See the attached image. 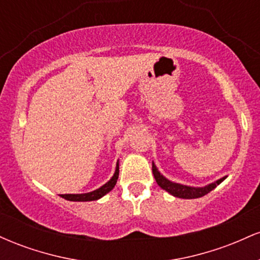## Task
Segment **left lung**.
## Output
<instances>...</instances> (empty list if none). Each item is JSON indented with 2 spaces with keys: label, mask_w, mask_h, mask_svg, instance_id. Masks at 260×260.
Returning <instances> with one entry per match:
<instances>
[{
  "label": "left lung",
  "mask_w": 260,
  "mask_h": 260,
  "mask_svg": "<svg viewBox=\"0 0 260 260\" xmlns=\"http://www.w3.org/2000/svg\"><path fill=\"white\" fill-rule=\"evenodd\" d=\"M153 175L155 177V181L159 186L165 189L166 192H169L170 194H172L174 197H177V198H183V199H194V198H201V197L208 194L209 192L214 189L216 186H219L221 182L225 180V177L220 178L213 183L208 184L205 187H189V186H184V184H180L176 183V182H172L168 180L165 176H162L159 172V170L156 169L155 164L153 162Z\"/></svg>",
  "instance_id": "1"
}]
</instances>
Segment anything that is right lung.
<instances>
[{
	"label": "right lung",
	"mask_w": 260,
	"mask_h": 260,
	"mask_svg": "<svg viewBox=\"0 0 260 260\" xmlns=\"http://www.w3.org/2000/svg\"><path fill=\"white\" fill-rule=\"evenodd\" d=\"M118 174H120V166H118V161H117V164H116L115 174H113L111 180H110L109 182H106L104 186H101L100 188H98V189L92 190V192H89V193H82V194H61V197L62 198L67 199V201H71V202L98 201V199H100L101 197L107 194L110 190L113 189L116 182H117V180H118Z\"/></svg>",
	"instance_id": "add662e5"
}]
</instances>
